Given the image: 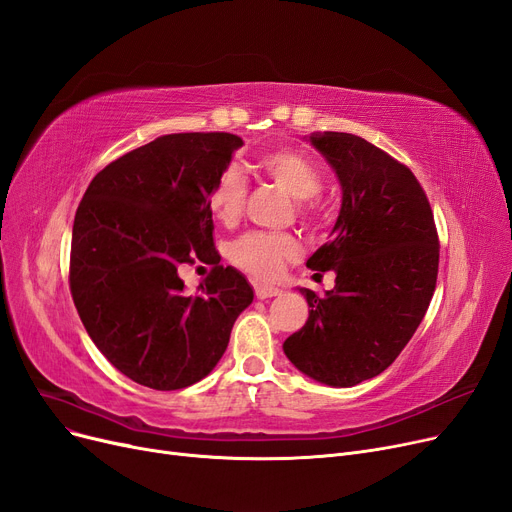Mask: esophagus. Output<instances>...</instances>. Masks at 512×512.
Wrapping results in <instances>:
<instances>
[{"label": "esophagus", "mask_w": 512, "mask_h": 512, "mask_svg": "<svg viewBox=\"0 0 512 512\" xmlns=\"http://www.w3.org/2000/svg\"><path fill=\"white\" fill-rule=\"evenodd\" d=\"M255 295H257V299L265 301V299H272V297H280L282 291H280V288H276V286H257L255 288Z\"/></svg>", "instance_id": "34e87169"}]
</instances>
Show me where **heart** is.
<instances>
[{
    "label": "heart",
    "instance_id": "1",
    "mask_svg": "<svg viewBox=\"0 0 512 512\" xmlns=\"http://www.w3.org/2000/svg\"><path fill=\"white\" fill-rule=\"evenodd\" d=\"M259 167L265 175L291 194L299 203V211L307 217L311 213V198L322 190V175L316 163L307 159L297 150H274L263 154ZM244 186L242 175L236 169H228L217 177L209 194V209L221 224H234L244 207ZM299 255V244L288 234L251 232L234 244V261L244 272L257 280H274L282 274L284 265Z\"/></svg>",
    "mask_w": 512,
    "mask_h": 512
}]
</instances>
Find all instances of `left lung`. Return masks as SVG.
<instances>
[{"mask_svg": "<svg viewBox=\"0 0 512 512\" xmlns=\"http://www.w3.org/2000/svg\"><path fill=\"white\" fill-rule=\"evenodd\" d=\"M305 140L335 171L341 211L307 268L335 274L318 297L299 288L309 316L282 345L309 379L353 387L387 370L431 303L439 240L414 173L353 133L314 131Z\"/></svg>", "mask_w": 512, "mask_h": 512, "instance_id": "8db88e82", "label": "left lung"}]
</instances>
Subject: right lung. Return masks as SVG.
Segmentation results:
<instances>
[{"instance_id":"add662e5","label":"right lung","mask_w":512,"mask_h":512,"mask_svg":"<svg viewBox=\"0 0 512 512\" xmlns=\"http://www.w3.org/2000/svg\"><path fill=\"white\" fill-rule=\"evenodd\" d=\"M234 133H169L123 154L87 186L73 224L71 293L104 358L144 387L184 389L217 366L253 286L219 265L209 194L242 146ZM216 268L190 296L176 274Z\"/></svg>"}]
</instances>
